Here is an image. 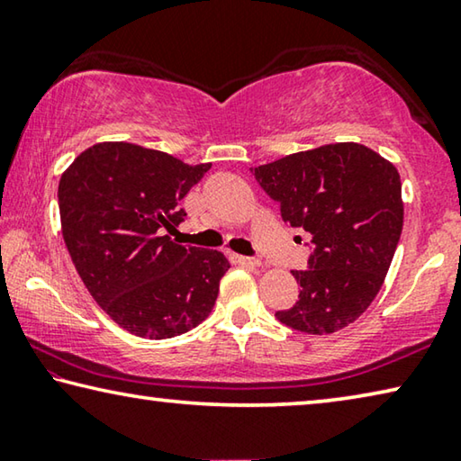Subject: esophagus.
I'll use <instances>...</instances> for the list:
<instances>
[{
	"label": "esophagus",
	"mask_w": 461,
	"mask_h": 461,
	"mask_svg": "<svg viewBox=\"0 0 461 461\" xmlns=\"http://www.w3.org/2000/svg\"><path fill=\"white\" fill-rule=\"evenodd\" d=\"M231 260L238 265H244V267H258L260 260L258 258H252V257H242V254H231Z\"/></svg>",
	"instance_id": "34e87169"
}]
</instances>
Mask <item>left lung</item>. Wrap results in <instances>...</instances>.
I'll return each instance as SVG.
<instances>
[{
	"mask_svg": "<svg viewBox=\"0 0 461 461\" xmlns=\"http://www.w3.org/2000/svg\"><path fill=\"white\" fill-rule=\"evenodd\" d=\"M281 219L311 233L298 302L275 317L311 335L354 322L379 294L403 228L397 169L364 144L338 142L250 169Z\"/></svg>",
	"mask_w": 461,
	"mask_h": 461,
	"instance_id": "8db88e82",
	"label": "left lung"
}]
</instances>
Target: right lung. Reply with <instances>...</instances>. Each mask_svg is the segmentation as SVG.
Masks as SVG:
<instances>
[{
	"mask_svg": "<svg viewBox=\"0 0 461 461\" xmlns=\"http://www.w3.org/2000/svg\"><path fill=\"white\" fill-rule=\"evenodd\" d=\"M211 169L130 142H99L61 174V233L95 302L132 335L176 338L209 317L230 269L219 250L171 242L180 201Z\"/></svg>",
	"mask_w": 461,
	"mask_h": 461,
	"instance_id": "right-lung-1",
	"label": "right lung"
}]
</instances>
